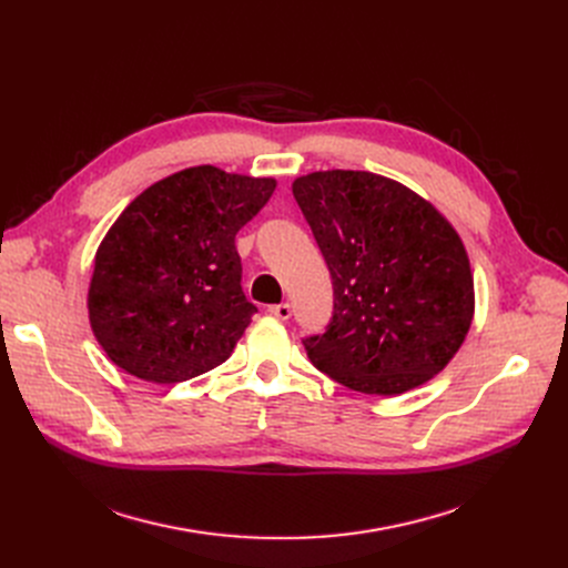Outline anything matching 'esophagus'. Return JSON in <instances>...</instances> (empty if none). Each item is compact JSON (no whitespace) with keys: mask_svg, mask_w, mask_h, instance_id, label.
<instances>
[{"mask_svg":"<svg viewBox=\"0 0 568 568\" xmlns=\"http://www.w3.org/2000/svg\"><path fill=\"white\" fill-rule=\"evenodd\" d=\"M268 315H274L278 320H290L292 317V306L285 304H276V306H268Z\"/></svg>","mask_w":568,"mask_h":568,"instance_id":"1","label":"esophagus"}]
</instances>
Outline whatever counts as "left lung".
Returning <instances> with one entry per match:
<instances>
[{"mask_svg":"<svg viewBox=\"0 0 568 568\" xmlns=\"http://www.w3.org/2000/svg\"><path fill=\"white\" fill-rule=\"evenodd\" d=\"M334 283V315L304 341L315 368L347 389L398 396L433 379L474 317L463 239L389 176L324 170L292 184Z\"/></svg>","mask_w":568,"mask_h":568,"instance_id":"obj_1","label":"left lung"}]
</instances>
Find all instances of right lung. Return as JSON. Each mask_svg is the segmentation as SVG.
I'll return each instance as SVG.
<instances>
[{
  "instance_id": "right-lung-1",
  "label": "right lung",
  "mask_w": 568,
  "mask_h": 568,
  "mask_svg": "<svg viewBox=\"0 0 568 568\" xmlns=\"http://www.w3.org/2000/svg\"><path fill=\"white\" fill-rule=\"evenodd\" d=\"M274 189L272 176L195 165L124 209L97 251L87 294L89 324L112 364L176 384L230 359L257 313L234 236Z\"/></svg>"
}]
</instances>
